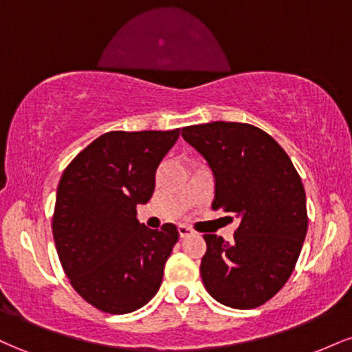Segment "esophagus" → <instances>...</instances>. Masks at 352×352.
Instances as JSON below:
<instances>
[{
	"mask_svg": "<svg viewBox=\"0 0 352 352\" xmlns=\"http://www.w3.org/2000/svg\"><path fill=\"white\" fill-rule=\"evenodd\" d=\"M193 233V230L190 228V227H187V225H179V235L182 236V238H185V236H190Z\"/></svg>",
	"mask_w": 352,
	"mask_h": 352,
	"instance_id": "1",
	"label": "esophagus"
}]
</instances>
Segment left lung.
I'll return each instance as SVG.
<instances>
[{
	"label": "left lung",
	"instance_id": "1",
	"mask_svg": "<svg viewBox=\"0 0 352 352\" xmlns=\"http://www.w3.org/2000/svg\"><path fill=\"white\" fill-rule=\"evenodd\" d=\"M182 137L212 167V208L240 217L232 243L204 235L201 281L221 305L258 308L286 285L301 253L308 210L300 173L281 145L252 124L188 125Z\"/></svg>",
	"mask_w": 352,
	"mask_h": 352
}]
</instances>
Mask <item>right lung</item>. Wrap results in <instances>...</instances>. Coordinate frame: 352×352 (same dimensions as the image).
Wrapping results in <instances>:
<instances>
[{"instance_id":"obj_1","label":"right lung","mask_w":352,"mask_h":352,"mask_svg":"<svg viewBox=\"0 0 352 352\" xmlns=\"http://www.w3.org/2000/svg\"><path fill=\"white\" fill-rule=\"evenodd\" d=\"M180 135L173 131L106 132L63 172L52 235L64 273L76 293L102 313L142 308L162 285L165 261L179 230H151L137 220L155 172Z\"/></svg>"}]
</instances>
